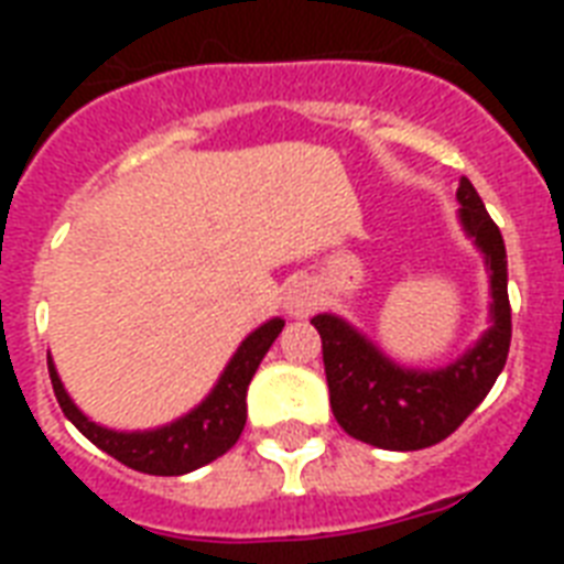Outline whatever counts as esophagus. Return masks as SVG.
Instances as JSON below:
<instances>
[{
  "label": "esophagus",
  "mask_w": 564,
  "mask_h": 564,
  "mask_svg": "<svg viewBox=\"0 0 564 564\" xmlns=\"http://www.w3.org/2000/svg\"><path fill=\"white\" fill-rule=\"evenodd\" d=\"M316 304H318V290H316V283L307 281V278H295V281L286 286V292H283V307H286V313L295 318L310 316V313L316 310Z\"/></svg>",
  "instance_id": "34e87169"
}]
</instances>
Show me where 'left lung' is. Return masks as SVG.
I'll return each mask as SVG.
<instances>
[{
    "label": "left lung",
    "instance_id": "left-lung-1",
    "mask_svg": "<svg viewBox=\"0 0 564 564\" xmlns=\"http://www.w3.org/2000/svg\"><path fill=\"white\" fill-rule=\"evenodd\" d=\"M459 225L480 248L489 272V330L442 369H406L369 336L334 313L310 318L322 336L330 410L348 436L383 451H421L447 438L489 394L507 366L512 310L507 295V246L468 178L456 189Z\"/></svg>",
    "mask_w": 564,
    "mask_h": 564
}]
</instances>
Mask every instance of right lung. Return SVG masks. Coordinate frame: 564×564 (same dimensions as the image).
<instances>
[{
	"label": "right lung",
	"instance_id": "obj_1",
	"mask_svg": "<svg viewBox=\"0 0 564 564\" xmlns=\"http://www.w3.org/2000/svg\"><path fill=\"white\" fill-rule=\"evenodd\" d=\"M281 330L283 318L278 316L251 330L239 343L237 354L230 357L210 394L198 406H193L187 415L154 430L101 427L75 406V401L61 383V377H57L52 357H48V377H52V389H55V398L64 415L90 438L93 445L101 447L105 454H110L128 468H134V471L154 474V477H181V474H189L213 463V459H219L221 454H228L230 447L237 445L239 433L246 427L248 383H251L257 366Z\"/></svg>",
	"mask_w": 564,
	"mask_h": 564
}]
</instances>
